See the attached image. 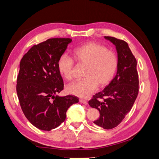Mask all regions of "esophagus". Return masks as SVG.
Listing matches in <instances>:
<instances>
[{"instance_id": "obj_1", "label": "esophagus", "mask_w": 159, "mask_h": 159, "mask_svg": "<svg viewBox=\"0 0 159 159\" xmlns=\"http://www.w3.org/2000/svg\"><path fill=\"white\" fill-rule=\"evenodd\" d=\"M79 102H80V103H83V104H85V105H87V104H88V102H87V101H86L85 99H79Z\"/></svg>"}]
</instances>
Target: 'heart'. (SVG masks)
<instances>
[{"instance_id":"obj_1","label":"heart","mask_w":159,"mask_h":159,"mask_svg":"<svg viewBox=\"0 0 159 159\" xmlns=\"http://www.w3.org/2000/svg\"><path fill=\"white\" fill-rule=\"evenodd\" d=\"M78 65H85L84 79L67 86L70 93L79 97H88L99 85L104 88L113 79L118 66L115 52L99 43L89 42L80 45L72 52ZM74 60L67 54L63 53L57 60V68L60 74L68 80L74 79Z\"/></svg>"}]
</instances>
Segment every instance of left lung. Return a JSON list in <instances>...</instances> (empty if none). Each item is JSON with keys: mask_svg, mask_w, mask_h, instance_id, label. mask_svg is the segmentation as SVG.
I'll list each match as a JSON object with an SVG mask.
<instances>
[{"mask_svg": "<svg viewBox=\"0 0 159 159\" xmlns=\"http://www.w3.org/2000/svg\"><path fill=\"white\" fill-rule=\"evenodd\" d=\"M115 45L118 66L116 76L103 90L89 101L92 108L99 111V118L94 123L104 129L116 127L130 112L139 91L137 61L125 41L106 36Z\"/></svg>", "mask_w": 159, "mask_h": 159, "instance_id": "1", "label": "left lung"}]
</instances>
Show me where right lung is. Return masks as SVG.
Segmentation results:
<instances>
[{"label":"right lung","mask_w":159,"mask_h":159,"mask_svg":"<svg viewBox=\"0 0 159 159\" xmlns=\"http://www.w3.org/2000/svg\"><path fill=\"white\" fill-rule=\"evenodd\" d=\"M70 38H51L32 47L20 62L16 93L23 112L35 127L43 131L61 125L70 106L79 102L74 95L55 96L64 88L57 60Z\"/></svg>","instance_id":"right-lung-1"}]
</instances>
